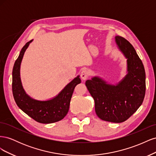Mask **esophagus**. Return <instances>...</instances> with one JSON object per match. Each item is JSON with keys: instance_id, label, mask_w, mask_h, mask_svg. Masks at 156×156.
I'll return each instance as SVG.
<instances>
[{"instance_id": "1", "label": "esophagus", "mask_w": 156, "mask_h": 156, "mask_svg": "<svg viewBox=\"0 0 156 156\" xmlns=\"http://www.w3.org/2000/svg\"><path fill=\"white\" fill-rule=\"evenodd\" d=\"M88 72L87 69H83L81 73V77L83 80H86L88 77Z\"/></svg>"}]
</instances>
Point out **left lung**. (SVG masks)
<instances>
[{
  "label": "left lung",
  "instance_id": "1",
  "mask_svg": "<svg viewBox=\"0 0 156 156\" xmlns=\"http://www.w3.org/2000/svg\"><path fill=\"white\" fill-rule=\"evenodd\" d=\"M118 48L127 59V74L116 84H108L99 77L85 84L95 102L100 119L120 123L127 120L143 103L146 91V74L142 61L134 48L124 37L115 36Z\"/></svg>",
  "mask_w": 156,
  "mask_h": 156
}]
</instances>
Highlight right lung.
Masks as SVG:
<instances>
[{
	"mask_svg": "<svg viewBox=\"0 0 156 156\" xmlns=\"http://www.w3.org/2000/svg\"><path fill=\"white\" fill-rule=\"evenodd\" d=\"M32 40L24 45L14 64L12 72L13 96L17 106L34 120L41 124L54 123L63 119L67 115L74 88L81 81L78 75L57 96L49 100H37L28 95L22 86L20 67L23 55Z\"/></svg>",
	"mask_w": 156,
	"mask_h": 156,
	"instance_id": "right-lung-1",
	"label": "right lung"
}]
</instances>
